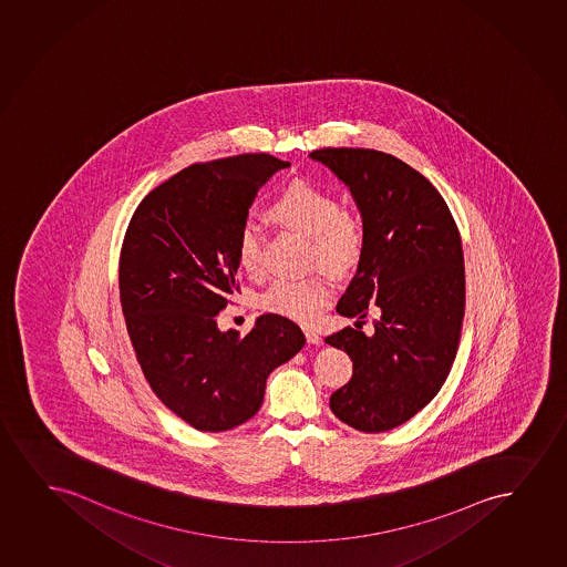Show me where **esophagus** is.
<instances>
[{
    "mask_svg": "<svg viewBox=\"0 0 567 567\" xmlns=\"http://www.w3.org/2000/svg\"><path fill=\"white\" fill-rule=\"evenodd\" d=\"M303 334H306V340H308V344H321V337H319V332L313 331V329H309V327H303Z\"/></svg>",
    "mask_w": 567,
    "mask_h": 567,
    "instance_id": "1",
    "label": "esophagus"
}]
</instances>
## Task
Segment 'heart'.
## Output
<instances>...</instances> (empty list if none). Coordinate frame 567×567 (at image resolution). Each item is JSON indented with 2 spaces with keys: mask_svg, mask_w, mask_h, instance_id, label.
Returning a JSON list of instances; mask_svg holds the SVG:
<instances>
[{
  "mask_svg": "<svg viewBox=\"0 0 567 567\" xmlns=\"http://www.w3.org/2000/svg\"><path fill=\"white\" fill-rule=\"evenodd\" d=\"M277 221L309 238V261L332 271H346L360 259L365 230L358 215L340 209L334 194L316 184L296 181L288 184L269 206ZM236 258L250 277L264 272V230L258 223L246 221L236 238ZM334 285L323 271L306 277L272 280L261 296V308L280 317L308 323L331 302Z\"/></svg>",
  "mask_w": 567,
  "mask_h": 567,
  "instance_id": "obj_1",
  "label": "heart"
}]
</instances>
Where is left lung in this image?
<instances>
[{"instance_id": "1", "label": "left lung", "mask_w": 567, "mask_h": 567, "mask_svg": "<svg viewBox=\"0 0 567 567\" xmlns=\"http://www.w3.org/2000/svg\"><path fill=\"white\" fill-rule=\"evenodd\" d=\"M309 157L350 188L365 230L337 311L358 323L379 316L371 337L346 327L324 339L353 361L331 410L358 431L383 433L423 410L454 363L465 311L462 238L439 190L394 155L324 147Z\"/></svg>"}]
</instances>
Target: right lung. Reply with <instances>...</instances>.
<instances>
[{"label": "right lung", "instance_id": "right-lung-1", "mask_svg": "<svg viewBox=\"0 0 567 567\" xmlns=\"http://www.w3.org/2000/svg\"><path fill=\"white\" fill-rule=\"evenodd\" d=\"M288 165L269 154L194 163L150 192L126 228L118 292L136 360L155 396L198 431L251 420L269 373L306 344L277 313L246 337L217 327L240 290L238 230L259 188Z\"/></svg>", "mask_w": 567, "mask_h": 567}]
</instances>
